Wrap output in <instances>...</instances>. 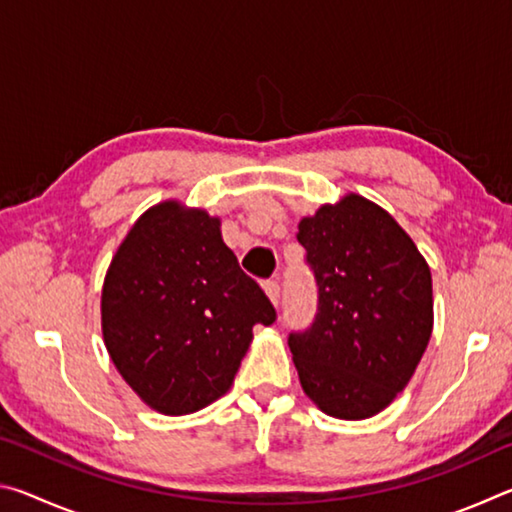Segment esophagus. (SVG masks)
Segmentation results:
<instances>
[{"mask_svg":"<svg viewBox=\"0 0 512 512\" xmlns=\"http://www.w3.org/2000/svg\"><path fill=\"white\" fill-rule=\"evenodd\" d=\"M264 291H266V296L271 298V302L273 305H280V284H277L275 280H266L264 282Z\"/></svg>","mask_w":512,"mask_h":512,"instance_id":"1","label":"esophagus"}]
</instances>
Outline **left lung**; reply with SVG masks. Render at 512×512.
Instances as JSON below:
<instances>
[{
	"label": "left lung",
	"instance_id": "obj_1",
	"mask_svg": "<svg viewBox=\"0 0 512 512\" xmlns=\"http://www.w3.org/2000/svg\"><path fill=\"white\" fill-rule=\"evenodd\" d=\"M316 316L289 334L305 393L327 415L363 420L409 384L433 327L431 273L391 214L357 194L298 225Z\"/></svg>",
	"mask_w": 512,
	"mask_h": 512
}]
</instances>
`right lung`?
I'll list each match as a JSON object with an SVG mask.
<instances>
[{
	"label": "right lung",
	"mask_w": 512,
	"mask_h": 512,
	"mask_svg": "<svg viewBox=\"0 0 512 512\" xmlns=\"http://www.w3.org/2000/svg\"><path fill=\"white\" fill-rule=\"evenodd\" d=\"M219 219L178 203L140 216L101 293L103 341L128 386L164 415L228 391L255 325L275 307L223 244Z\"/></svg>",
	"instance_id": "right-lung-1"
}]
</instances>
